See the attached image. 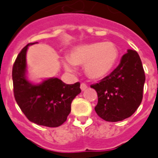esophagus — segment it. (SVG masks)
Here are the masks:
<instances>
[{"label": "esophagus", "instance_id": "1", "mask_svg": "<svg viewBox=\"0 0 158 158\" xmlns=\"http://www.w3.org/2000/svg\"><path fill=\"white\" fill-rule=\"evenodd\" d=\"M86 88H87L86 84H85V83H81V90H85Z\"/></svg>", "mask_w": 158, "mask_h": 158}]
</instances>
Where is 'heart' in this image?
<instances>
[{"label":"heart","mask_w":158,"mask_h":158,"mask_svg":"<svg viewBox=\"0 0 158 158\" xmlns=\"http://www.w3.org/2000/svg\"><path fill=\"white\" fill-rule=\"evenodd\" d=\"M118 57V49L114 43L97 42L74 48L62 64L68 72L74 71V65L85 66L89 77L101 79L110 73Z\"/></svg>","instance_id":"heart-1"}]
</instances>
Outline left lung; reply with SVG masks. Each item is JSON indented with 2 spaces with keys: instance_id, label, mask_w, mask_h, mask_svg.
<instances>
[{
  "instance_id": "obj_1",
  "label": "left lung",
  "mask_w": 158,
  "mask_h": 158,
  "mask_svg": "<svg viewBox=\"0 0 158 158\" xmlns=\"http://www.w3.org/2000/svg\"><path fill=\"white\" fill-rule=\"evenodd\" d=\"M144 82L145 73L139 53L129 49L110 75L90 85L98 96L96 114L108 122L130 117L141 104Z\"/></svg>"
}]
</instances>
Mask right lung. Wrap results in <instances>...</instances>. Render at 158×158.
I'll return each mask as SVG.
<instances>
[{
  "mask_svg": "<svg viewBox=\"0 0 158 158\" xmlns=\"http://www.w3.org/2000/svg\"><path fill=\"white\" fill-rule=\"evenodd\" d=\"M27 44L19 52L12 69L14 96L27 118L38 125L58 127L67 120L73 99L80 94V82L68 85L50 78L34 85L26 79Z\"/></svg>",
  "mask_w": 158,
  "mask_h": 158,
  "instance_id": "add662e5",
  "label": "right lung"
}]
</instances>
